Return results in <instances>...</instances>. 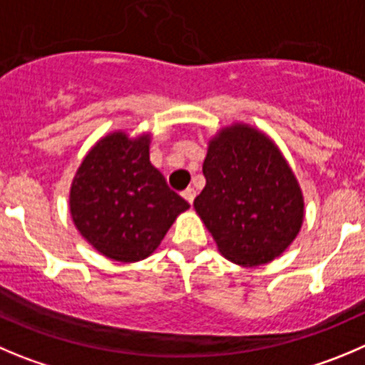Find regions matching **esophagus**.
<instances>
[{
	"label": "esophagus",
	"mask_w": 365,
	"mask_h": 365,
	"mask_svg": "<svg viewBox=\"0 0 365 365\" xmlns=\"http://www.w3.org/2000/svg\"><path fill=\"white\" fill-rule=\"evenodd\" d=\"M195 193H197L195 188H192V186H190V188H186L185 192H182V197H185V199L192 204L193 199H195Z\"/></svg>",
	"instance_id": "34e87169"
}]
</instances>
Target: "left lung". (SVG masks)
I'll return each instance as SVG.
<instances>
[{"label":"left lung","mask_w":365,"mask_h":365,"mask_svg":"<svg viewBox=\"0 0 365 365\" xmlns=\"http://www.w3.org/2000/svg\"><path fill=\"white\" fill-rule=\"evenodd\" d=\"M206 186L193 206L218 251L232 263L272 262L303 224V193L276 145L247 125L224 128L210 141Z\"/></svg>","instance_id":"obj_1"}]
</instances>
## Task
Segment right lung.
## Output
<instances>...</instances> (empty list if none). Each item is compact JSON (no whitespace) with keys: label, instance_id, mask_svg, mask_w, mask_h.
Returning a JSON list of instances; mask_svg holds the SVG:
<instances>
[{"label":"right lung","instance_id":"obj_1","mask_svg":"<svg viewBox=\"0 0 365 365\" xmlns=\"http://www.w3.org/2000/svg\"><path fill=\"white\" fill-rule=\"evenodd\" d=\"M150 138L113 133L91 148L76 172L69 207L76 229L103 256L140 262L158 249L190 204L168 188L148 158Z\"/></svg>","mask_w":365,"mask_h":365}]
</instances>
